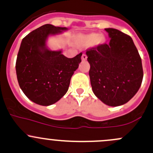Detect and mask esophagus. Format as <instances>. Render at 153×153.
<instances>
[{"instance_id": "1", "label": "esophagus", "mask_w": 153, "mask_h": 153, "mask_svg": "<svg viewBox=\"0 0 153 153\" xmlns=\"http://www.w3.org/2000/svg\"><path fill=\"white\" fill-rule=\"evenodd\" d=\"M86 59H87V56H86V54H83L82 56H81V60H82L83 61H86Z\"/></svg>"}]
</instances>
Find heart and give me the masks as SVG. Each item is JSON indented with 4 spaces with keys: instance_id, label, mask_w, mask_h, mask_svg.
<instances>
[{
    "instance_id": "heart-1",
    "label": "heart",
    "mask_w": 153,
    "mask_h": 153,
    "mask_svg": "<svg viewBox=\"0 0 153 153\" xmlns=\"http://www.w3.org/2000/svg\"><path fill=\"white\" fill-rule=\"evenodd\" d=\"M104 35L98 33H90L85 35H79L77 38V43L81 46H90L92 44L101 45L105 43Z\"/></svg>"
}]
</instances>
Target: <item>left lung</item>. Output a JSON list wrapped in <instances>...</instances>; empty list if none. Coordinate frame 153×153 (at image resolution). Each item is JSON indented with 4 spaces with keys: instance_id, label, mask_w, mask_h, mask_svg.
<instances>
[{
    "instance_id": "left-lung-1",
    "label": "left lung",
    "mask_w": 153,
    "mask_h": 153,
    "mask_svg": "<svg viewBox=\"0 0 153 153\" xmlns=\"http://www.w3.org/2000/svg\"><path fill=\"white\" fill-rule=\"evenodd\" d=\"M109 44L86 51L89 75L95 96L110 106L127 103L143 80L141 58L132 38L118 29L107 28Z\"/></svg>"
}]
</instances>
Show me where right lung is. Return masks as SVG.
<instances>
[{
  "mask_svg": "<svg viewBox=\"0 0 153 153\" xmlns=\"http://www.w3.org/2000/svg\"><path fill=\"white\" fill-rule=\"evenodd\" d=\"M67 29L45 24L21 41L15 65L17 78L26 96L35 104L49 106L59 101L67 93L71 78L81 62V53L68 58L61 50L47 47L49 35Z\"/></svg>",
  "mask_w": 153,
  "mask_h": 153,
  "instance_id": "obj_1",
  "label": "right lung"
}]
</instances>
